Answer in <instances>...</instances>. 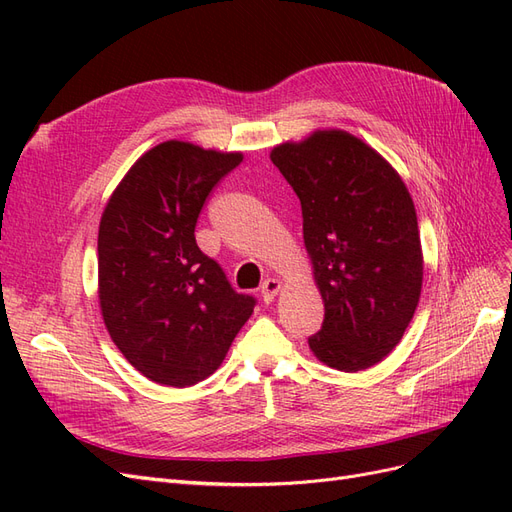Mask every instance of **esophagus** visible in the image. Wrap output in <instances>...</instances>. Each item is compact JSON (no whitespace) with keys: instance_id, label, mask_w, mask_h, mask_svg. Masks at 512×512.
<instances>
[{"instance_id":"obj_1","label":"esophagus","mask_w":512,"mask_h":512,"mask_svg":"<svg viewBox=\"0 0 512 512\" xmlns=\"http://www.w3.org/2000/svg\"><path fill=\"white\" fill-rule=\"evenodd\" d=\"M280 290H282V282L275 280V277H269V280H265V284H262V288H260L262 301L271 303L277 297V292H280Z\"/></svg>"}]
</instances>
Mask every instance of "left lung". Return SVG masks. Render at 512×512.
<instances>
[{"label": "left lung", "mask_w": 512, "mask_h": 512, "mask_svg": "<svg viewBox=\"0 0 512 512\" xmlns=\"http://www.w3.org/2000/svg\"><path fill=\"white\" fill-rule=\"evenodd\" d=\"M271 162L301 200L303 241L324 301L307 339L339 371L380 363L404 337L423 286L412 196L376 149L344 130L273 147Z\"/></svg>", "instance_id": "8db88e82"}]
</instances>
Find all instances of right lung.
Returning <instances> with one entry per match:
<instances>
[{"label": "right lung", "instance_id": "add662e5", "mask_svg": "<svg viewBox=\"0 0 512 512\" xmlns=\"http://www.w3.org/2000/svg\"><path fill=\"white\" fill-rule=\"evenodd\" d=\"M243 153L183 141L138 158L104 207L98 230V297L106 331L151 382L192 386L209 378L256 299L228 284L196 245L207 196Z\"/></svg>", "mask_w": 512, "mask_h": 512}]
</instances>
